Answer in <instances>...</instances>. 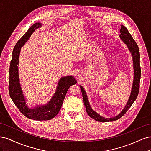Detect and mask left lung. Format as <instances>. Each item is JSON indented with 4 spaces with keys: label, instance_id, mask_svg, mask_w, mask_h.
Returning <instances> with one entry per match:
<instances>
[{
    "label": "left lung",
    "instance_id": "left-lung-1",
    "mask_svg": "<svg viewBox=\"0 0 151 151\" xmlns=\"http://www.w3.org/2000/svg\"><path fill=\"white\" fill-rule=\"evenodd\" d=\"M121 26L122 27L120 31V37L123 40V42L127 45V47L129 48L130 52L132 53V57H133L134 77V82H133V86H132V92L127 105L119 115L114 118H105L103 116H101L99 115H98L97 113H96L93 110V109L90 106L88 97H87L84 88L82 86H80L82 94H83V101H84V106L86 107V112L91 118H93L94 120L98 122H112V121H115L119 119V118H120L122 116L124 115L127 113V111L129 110V109L131 107L132 104L134 103L137 97L139 92L140 79V75H141V68L140 66L139 48L138 47L137 44L136 43L134 38H132V35L130 34L129 32L128 31L127 29L123 25H121Z\"/></svg>",
    "mask_w": 151,
    "mask_h": 151
}]
</instances>
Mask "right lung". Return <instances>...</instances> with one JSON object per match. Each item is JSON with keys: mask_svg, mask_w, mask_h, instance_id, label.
I'll return each mask as SVG.
<instances>
[{"mask_svg": "<svg viewBox=\"0 0 151 151\" xmlns=\"http://www.w3.org/2000/svg\"><path fill=\"white\" fill-rule=\"evenodd\" d=\"M42 24L36 22L32 25L26 33L17 41L12 52V57L9 68V93L12 101L15 104L20 112L26 117L35 120H52L58 113L62 107L68 88L72 85L77 83L76 80L72 76L62 77L59 81L56 93L53 98L46 105L36 106L30 109L25 104V99L20 87L18 77V61L21 48L29 38L35 29L41 27Z\"/></svg>", "mask_w": 151, "mask_h": 151, "instance_id": "right-lung-1", "label": "right lung"}]
</instances>
